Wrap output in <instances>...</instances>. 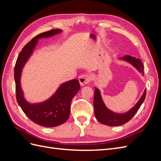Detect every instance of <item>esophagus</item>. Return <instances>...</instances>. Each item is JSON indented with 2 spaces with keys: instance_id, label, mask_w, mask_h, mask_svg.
<instances>
[{
  "instance_id": "esophagus-1",
  "label": "esophagus",
  "mask_w": 161,
  "mask_h": 161,
  "mask_svg": "<svg viewBox=\"0 0 161 161\" xmlns=\"http://www.w3.org/2000/svg\"><path fill=\"white\" fill-rule=\"evenodd\" d=\"M91 79V77L89 75H82L79 77V80L81 86H85L89 83Z\"/></svg>"
}]
</instances>
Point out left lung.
<instances>
[{
	"label": "left lung",
	"mask_w": 161,
	"mask_h": 161,
	"mask_svg": "<svg viewBox=\"0 0 161 161\" xmlns=\"http://www.w3.org/2000/svg\"><path fill=\"white\" fill-rule=\"evenodd\" d=\"M119 60L124 61L133 66L141 75L144 74V66L142 62L138 58H136L129 55H125L119 58ZM146 97V89L142 95L141 96L138 101L128 111L124 113H116L109 109L107 107L102 99L100 90L95 86V96H94V109L96 119L100 123L109 126H119L121 125L130 121L133 116L136 114L141 105L142 104Z\"/></svg>",
	"instance_id": "1"
}]
</instances>
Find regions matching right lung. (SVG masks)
I'll return each instance as SVG.
<instances>
[{
    "label": "right lung",
    "mask_w": 161,
    "mask_h": 161,
    "mask_svg": "<svg viewBox=\"0 0 161 161\" xmlns=\"http://www.w3.org/2000/svg\"><path fill=\"white\" fill-rule=\"evenodd\" d=\"M62 32V30H52L36 36L19 53L14 66V76L17 103L29 118L43 127H56L69 119L72 99L80 89L79 82L75 79L63 82L49 98L42 102L32 103L25 98L21 78L23 68L32 56L39 40L51 37Z\"/></svg>",
    "instance_id": "obj_1"
}]
</instances>
